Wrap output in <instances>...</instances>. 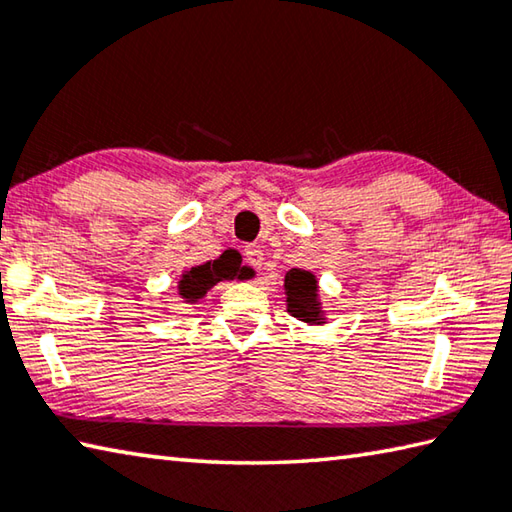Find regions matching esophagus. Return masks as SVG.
Listing matches in <instances>:
<instances>
[{
	"mask_svg": "<svg viewBox=\"0 0 512 512\" xmlns=\"http://www.w3.org/2000/svg\"><path fill=\"white\" fill-rule=\"evenodd\" d=\"M244 257H246V264L253 268H262V264H264V253L259 246H248L244 250Z\"/></svg>",
	"mask_w": 512,
	"mask_h": 512,
	"instance_id": "34e87169",
	"label": "esophagus"
}]
</instances>
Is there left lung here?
I'll list each match as a JSON object with an SVG mask.
<instances>
[{
    "label": "left lung",
    "instance_id": "obj_1",
    "mask_svg": "<svg viewBox=\"0 0 512 512\" xmlns=\"http://www.w3.org/2000/svg\"><path fill=\"white\" fill-rule=\"evenodd\" d=\"M286 311L306 324H327V311L320 300L318 277L302 268H291L284 277Z\"/></svg>",
    "mask_w": 512,
    "mask_h": 512
}]
</instances>
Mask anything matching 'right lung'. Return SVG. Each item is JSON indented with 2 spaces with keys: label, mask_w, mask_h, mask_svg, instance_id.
Masks as SVG:
<instances>
[{
  "label": "right lung",
  "mask_w": 512,
  "mask_h": 512,
  "mask_svg": "<svg viewBox=\"0 0 512 512\" xmlns=\"http://www.w3.org/2000/svg\"><path fill=\"white\" fill-rule=\"evenodd\" d=\"M239 273V262L232 255H221L219 259H210L188 268L181 273V280L176 284L179 297L185 304H197L206 297L212 286H217L224 280H232Z\"/></svg>",
  "instance_id": "right-lung-1"
}]
</instances>
